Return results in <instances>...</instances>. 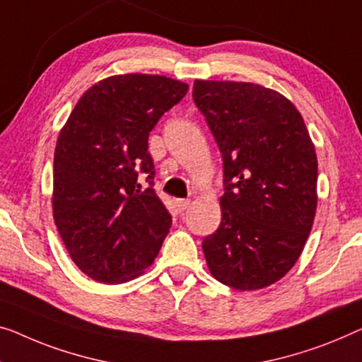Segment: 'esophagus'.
I'll return each mask as SVG.
<instances>
[{
	"instance_id": "obj_1",
	"label": "esophagus",
	"mask_w": 362,
	"mask_h": 362,
	"mask_svg": "<svg viewBox=\"0 0 362 362\" xmlns=\"http://www.w3.org/2000/svg\"><path fill=\"white\" fill-rule=\"evenodd\" d=\"M175 203H177V209H179V213H183L188 206H190V202H188V199H177Z\"/></svg>"
}]
</instances>
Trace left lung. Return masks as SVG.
I'll return each instance as SVG.
<instances>
[{"mask_svg": "<svg viewBox=\"0 0 362 362\" xmlns=\"http://www.w3.org/2000/svg\"><path fill=\"white\" fill-rule=\"evenodd\" d=\"M193 100L223 156L219 228L203 239L213 276L262 289L298 262L317 208V156L298 109L252 83L195 81Z\"/></svg>", "mask_w": 362, "mask_h": 362, "instance_id": "obj_1", "label": "left lung"}]
</instances>
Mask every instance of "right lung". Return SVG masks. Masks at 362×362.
Here are the masks:
<instances>
[{"label": "right lung", "mask_w": 362, "mask_h": 362, "mask_svg": "<svg viewBox=\"0 0 362 362\" xmlns=\"http://www.w3.org/2000/svg\"><path fill=\"white\" fill-rule=\"evenodd\" d=\"M188 86L158 74H120L86 90L58 136L53 218L81 272L125 283L153 265L172 216L154 192L151 129Z\"/></svg>", "instance_id": "add662e5"}]
</instances>
